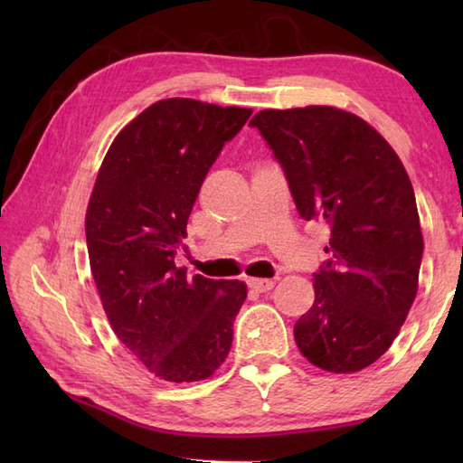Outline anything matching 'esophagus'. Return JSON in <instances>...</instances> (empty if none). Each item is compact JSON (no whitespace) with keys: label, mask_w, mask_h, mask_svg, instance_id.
Returning a JSON list of instances; mask_svg holds the SVG:
<instances>
[{"label":"esophagus","mask_w":463,"mask_h":463,"mask_svg":"<svg viewBox=\"0 0 463 463\" xmlns=\"http://www.w3.org/2000/svg\"><path fill=\"white\" fill-rule=\"evenodd\" d=\"M247 284L254 292H269L274 288V280H269V279H249Z\"/></svg>","instance_id":"obj_1"}]
</instances>
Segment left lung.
<instances>
[{"mask_svg":"<svg viewBox=\"0 0 463 463\" xmlns=\"http://www.w3.org/2000/svg\"><path fill=\"white\" fill-rule=\"evenodd\" d=\"M282 166L304 221L330 226V259L314 272V304L294 324L302 356L334 373L386 352L418 292L424 239L414 189L388 141L328 105L252 117Z\"/></svg>","mask_w":463,"mask_h":463,"instance_id":"8db88e82","label":"left lung"}]
</instances>
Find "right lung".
I'll list each match as a JSON object with an SVG mask.
<instances>
[{
  "label": "right lung",
  "instance_id": "right-lung-1",
  "mask_svg": "<svg viewBox=\"0 0 463 463\" xmlns=\"http://www.w3.org/2000/svg\"><path fill=\"white\" fill-rule=\"evenodd\" d=\"M252 109L163 99L115 137L85 216L95 287L111 328L166 382L213 376L229 356L241 280L186 277L175 254L206 173Z\"/></svg>",
  "mask_w": 463,
  "mask_h": 463
}]
</instances>
